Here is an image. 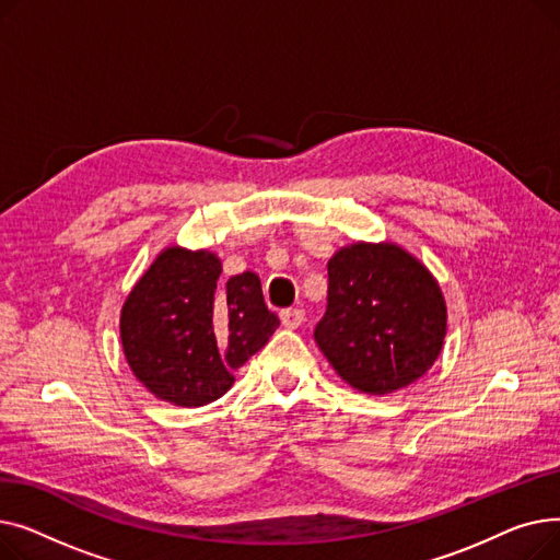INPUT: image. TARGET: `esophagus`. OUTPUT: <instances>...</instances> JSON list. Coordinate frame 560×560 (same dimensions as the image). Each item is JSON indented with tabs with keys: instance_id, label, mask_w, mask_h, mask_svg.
Listing matches in <instances>:
<instances>
[{
	"instance_id": "obj_1",
	"label": "esophagus",
	"mask_w": 560,
	"mask_h": 560,
	"mask_svg": "<svg viewBox=\"0 0 560 560\" xmlns=\"http://www.w3.org/2000/svg\"><path fill=\"white\" fill-rule=\"evenodd\" d=\"M279 317H281V325L285 329H298V327H302V322H304V311L302 308H283L279 313Z\"/></svg>"
}]
</instances>
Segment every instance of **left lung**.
<instances>
[{"mask_svg": "<svg viewBox=\"0 0 560 560\" xmlns=\"http://www.w3.org/2000/svg\"><path fill=\"white\" fill-rule=\"evenodd\" d=\"M327 270V313L313 336L338 376L388 395L427 374L445 345L447 304L424 265L395 243H354Z\"/></svg>", "mask_w": 560, "mask_h": 560, "instance_id": "1", "label": "left lung"}]
</instances>
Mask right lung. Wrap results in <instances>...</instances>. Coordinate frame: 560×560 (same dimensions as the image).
<instances>
[{"mask_svg":"<svg viewBox=\"0 0 560 560\" xmlns=\"http://www.w3.org/2000/svg\"><path fill=\"white\" fill-rule=\"evenodd\" d=\"M213 252L172 245L150 265L122 306L120 338L140 384L174 406H203L233 386L279 327L254 272L220 281Z\"/></svg>","mask_w":560,"mask_h":560,"instance_id":"obj_1","label":"right lung"}]
</instances>
